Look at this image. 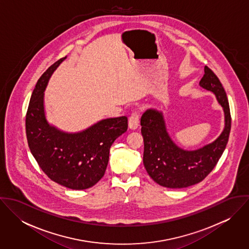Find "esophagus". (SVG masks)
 I'll return each mask as SVG.
<instances>
[{
  "instance_id": "obj_1",
  "label": "esophagus",
  "mask_w": 249,
  "mask_h": 249,
  "mask_svg": "<svg viewBox=\"0 0 249 249\" xmlns=\"http://www.w3.org/2000/svg\"><path fill=\"white\" fill-rule=\"evenodd\" d=\"M139 122H140V113L138 111L132 112L128 120V126L131 129H136L139 126Z\"/></svg>"
}]
</instances>
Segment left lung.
I'll return each instance as SVG.
<instances>
[{"label": "left lung", "instance_id": "obj_1", "mask_svg": "<svg viewBox=\"0 0 249 249\" xmlns=\"http://www.w3.org/2000/svg\"><path fill=\"white\" fill-rule=\"evenodd\" d=\"M204 71L199 85L214 93L225 116V127L214 142L197 150H184L169 136L162 113L148 109L141 118L142 162L148 176L163 187L180 189L202 181L213 171L228 142L231 115L225 90L209 67L205 66Z\"/></svg>", "mask_w": 249, "mask_h": 249}]
</instances>
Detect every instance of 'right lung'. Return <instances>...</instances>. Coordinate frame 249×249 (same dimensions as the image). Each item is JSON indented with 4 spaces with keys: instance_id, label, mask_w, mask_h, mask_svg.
<instances>
[{
    "instance_id": "obj_1",
    "label": "right lung",
    "mask_w": 249,
    "mask_h": 249,
    "mask_svg": "<svg viewBox=\"0 0 249 249\" xmlns=\"http://www.w3.org/2000/svg\"><path fill=\"white\" fill-rule=\"evenodd\" d=\"M65 58L53 63L38 79L26 115V133L31 152L48 178L71 190H84L105 176L110 147L127 130V118L103 120L74 134L51 126L44 113V90L52 72Z\"/></svg>"
}]
</instances>
